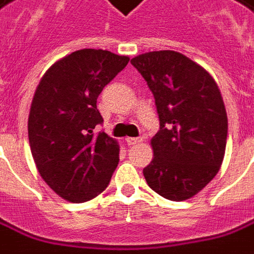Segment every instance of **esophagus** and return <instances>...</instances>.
I'll return each instance as SVG.
<instances>
[{"label": "esophagus", "mask_w": 254, "mask_h": 254, "mask_svg": "<svg viewBox=\"0 0 254 254\" xmlns=\"http://www.w3.org/2000/svg\"><path fill=\"white\" fill-rule=\"evenodd\" d=\"M141 140H143V137H127V139H125V141H127L129 146H134V144H139Z\"/></svg>", "instance_id": "1"}]
</instances>
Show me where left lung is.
Here are the masks:
<instances>
[{"mask_svg":"<svg viewBox=\"0 0 254 254\" xmlns=\"http://www.w3.org/2000/svg\"><path fill=\"white\" fill-rule=\"evenodd\" d=\"M130 64L147 82L160 120L146 182L165 199H189L217 175L225 154L228 120L220 89L206 69L177 51L146 53Z\"/></svg>","mask_w":254,"mask_h":254,"instance_id":"left-lung-1","label":"left lung"}]
</instances>
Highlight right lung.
Here are the masks:
<instances>
[{
  "mask_svg": "<svg viewBox=\"0 0 254 254\" xmlns=\"http://www.w3.org/2000/svg\"><path fill=\"white\" fill-rule=\"evenodd\" d=\"M127 62V57L84 48L41 77L29 114V143L41 178L62 199H94L111 181L120 146L94 130L104 122L97 97Z\"/></svg>",
  "mask_w": 254,
  "mask_h": 254,
  "instance_id": "add662e5",
  "label": "right lung"
}]
</instances>
